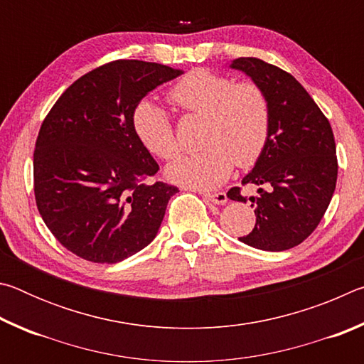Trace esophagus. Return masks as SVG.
I'll list each match as a JSON object with an SVG mask.
<instances>
[{
	"instance_id": "34e87169",
	"label": "esophagus",
	"mask_w": 364,
	"mask_h": 364,
	"mask_svg": "<svg viewBox=\"0 0 364 364\" xmlns=\"http://www.w3.org/2000/svg\"><path fill=\"white\" fill-rule=\"evenodd\" d=\"M204 197L207 200H210L213 204H218V205H223L228 202L226 193H205Z\"/></svg>"
}]
</instances>
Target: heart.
<instances>
[{"label":"heart","mask_w":364,"mask_h":364,"mask_svg":"<svg viewBox=\"0 0 364 364\" xmlns=\"http://www.w3.org/2000/svg\"><path fill=\"white\" fill-rule=\"evenodd\" d=\"M168 100L181 110L205 117L204 151L178 159L167 168L171 181L200 189L217 188L237 167L254 165L267 147L271 128L268 95L254 82L234 83L231 77L207 69L186 73ZM133 130L152 156L173 160L181 151L173 122L152 101H139L132 114Z\"/></svg>","instance_id":"b5f03b06"}]
</instances>
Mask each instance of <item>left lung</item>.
Returning a JSON list of instances; mask_svg holds the SVG:
<instances>
[{
	"instance_id": "obj_1",
	"label": "left lung",
	"mask_w": 364,
	"mask_h": 364,
	"mask_svg": "<svg viewBox=\"0 0 364 364\" xmlns=\"http://www.w3.org/2000/svg\"><path fill=\"white\" fill-rule=\"evenodd\" d=\"M231 67L260 85L271 106L267 147L242 180L258 186V197H250L257 221L239 241L269 252L292 249L316 230L334 194L338 170L334 133L291 73L257 58H239ZM228 197L247 200L237 186L228 191Z\"/></svg>"
}]
</instances>
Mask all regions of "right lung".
<instances>
[{
	"instance_id": "1",
	"label": "right lung",
	"mask_w": 364,
	"mask_h": 364,
	"mask_svg": "<svg viewBox=\"0 0 364 364\" xmlns=\"http://www.w3.org/2000/svg\"><path fill=\"white\" fill-rule=\"evenodd\" d=\"M181 70L119 59L75 80L41 123L33 191L53 236L93 263L125 260L152 242L176 186L147 181L159 164L139 143L132 114Z\"/></svg>"
}]
</instances>
